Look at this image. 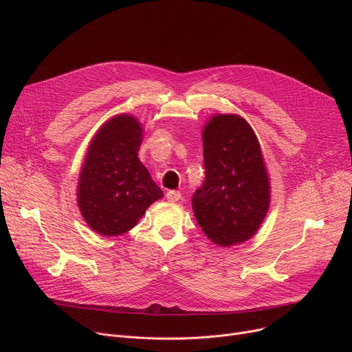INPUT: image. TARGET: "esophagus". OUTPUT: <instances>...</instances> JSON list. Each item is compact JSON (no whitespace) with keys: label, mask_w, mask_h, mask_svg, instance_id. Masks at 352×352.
<instances>
[{"label":"esophagus","mask_w":352,"mask_h":352,"mask_svg":"<svg viewBox=\"0 0 352 352\" xmlns=\"http://www.w3.org/2000/svg\"><path fill=\"white\" fill-rule=\"evenodd\" d=\"M166 197L170 200V202H177V200L181 199V192L179 190H168L166 193Z\"/></svg>","instance_id":"obj_1"}]
</instances>
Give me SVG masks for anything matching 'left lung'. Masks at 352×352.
Here are the masks:
<instances>
[{
  "label": "left lung",
  "mask_w": 352,
  "mask_h": 352,
  "mask_svg": "<svg viewBox=\"0 0 352 352\" xmlns=\"http://www.w3.org/2000/svg\"><path fill=\"white\" fill-rule=\"evenodd\" d=\"M206 179L192 196L197 224L217 245L252 236L270 202V185L258 138L234 114L212 117L204 129Z\"/></svg>",
  "instance_id": "obj_1"
}]
</instances>
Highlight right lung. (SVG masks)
<instances>
[{"label": "right lung", "instance_id": "add662e5", "mask_svg": "<svg viewBox=\"0 0 352 352\" xmlns=\"http://www.w3.org/2000/svg\"><path fill=\"white\" fill-rule=\"evenodd\" d=\"M142 128L131 116L107 121L93 138L78 185V205L91 230L104 236L133 228L163 190L139 162Z\"/></svg>", "mask_w": 352, "mask_h": 352}]
</instances>
